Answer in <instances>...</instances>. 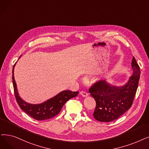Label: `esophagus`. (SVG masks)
<instances>
[{
  "label": "esophagus",
  "instance_id": "esophagus-1",
  "mask_svg": "<svg viewBox=\"0 0 149 149\" xmlns=\"http://www.w3.org/2000/svg\"><path fill=\"white\" fill-rule=\"evenodd\" d=\"M80 95H81L83 97H87L88 95V94L85 91H81Z\"/></svg>",
  "mask_w": 149,
  "mask_h": 149
}]
</instances>
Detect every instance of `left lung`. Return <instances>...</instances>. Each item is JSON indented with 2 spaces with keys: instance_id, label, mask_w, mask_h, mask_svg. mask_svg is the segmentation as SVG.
<instances>
[{
  "instance_id": "1",
  "label": "left lung",
  "mask_w": 149,
  "mask_h": 149,
  "mask_svg": "<svg viewBox=\"0 0 149 149\" xmlns=\"http://www.w3.org/2000/svg\"><path fill=\"white\" fill-rule=\"evenodd\" d=\"M133 75L123 86H116L105 80L95 82L89 93L96 102L94 118L98 121L108 122L118 119L132 107L138 86L140 68L133 56Z\"/></svg>"
}]
</instances>
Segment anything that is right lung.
Masks as SVG:
<instances>
[{"instance_id": "obj_1", "label": "right lung", "mask_w": 149, "mask_h": 149, "mask_svg": "<svg viewBox=\"0 0 149 149\" xmlns=\"http://www.w3.org/2000/svg\"><path fill=\"white\" fill-rule=\"evenodd\" d=\"M21 56H20L21 57ZM19 57V58H20ZM15 64L13 68V84L14 92L16 99L19 106L21 109L29 114L30 117L38 120H46L55 117L58 114L65 103L75 97L79 94V92H72L69 90L63 91L58 94L54 97L40 104H31L22 100L19 95L16 83L14 77V68Z\"/></svg>"}]
</instances>
